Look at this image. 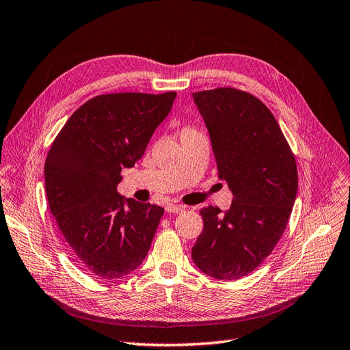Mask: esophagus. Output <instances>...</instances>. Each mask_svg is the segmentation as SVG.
<instances>
[{"mask_svg": "<svg viewBox=\"0 0 350 350\" xmlns=\"http://www.w3.org/2000/svg\"><path fill=\"white\" fill-rule=\"evenodd\" d=\"M165 209H167V212H170V213H182V212L186 211V206H183V204H168Z\"/></svg>", "mask_w": 350, "mask_h": 350, "instance_id": "34e87169", "label": "esophagus"}]
</instances>
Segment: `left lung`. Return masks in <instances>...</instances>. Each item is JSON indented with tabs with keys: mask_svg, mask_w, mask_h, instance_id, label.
<instances>
[{
	"mask_svg": "<svg viewBox=\"0 0 350 350\" xmlns=\"http://www.w3.org/2000/svg\"><path fill=\"white\" fill-rule=\"evenodd\" d=\"M212 141L219 178L234 193L229 211H200L191 258L217 280L248 275L287 228L299 187L295 157L262 100L235 88L193 94Z\"/></svg>",
	"mask_w": 350,
	"mask_h": 350,
	"instance_id": "left-lung-1",
	"label": "left lung"
}]
</instances>
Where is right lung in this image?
Masks as SVG:
<instances>
[{
  "label": "right lung",
  "mask_w": 350,
  "mask_h": 350,
  "mask_svg": "<svg viewBox=\"0 0 350 350\" xmlns=\"http://www.w3.org/2000/svg\"><path fill=\"white\" fill-rule=\"evenodd\" d=\"M174 98L176 92L98 95L72 113L50 147L49 208L73 260L92 275L122 278L148 254L164 209L124 199L116 187Z\"/></svg>",
  "instance_id": "right-lung-1"
}]
</instances>
